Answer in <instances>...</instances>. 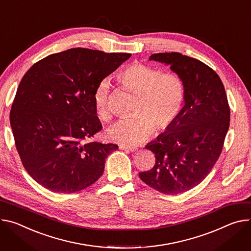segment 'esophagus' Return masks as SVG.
<instances>
[{
  "mask_svg": "<svg viewBox=\"0 0 251 251\" xmlns=\"http://www.w3.org/2000/svg\"><path fill=\"white\" fill-rule=\"evenodd\" d=\"M119 149L124 150V151H126V152H134V151L137 150V149L134 148V147H127V146H123V145H120V146H119Z\"/></svg>",
  "mask_w": 251,
  "mask_h": 251,
  "instance_id": "esophagus-1",
  "label": "esophagus"
}]
</instances>
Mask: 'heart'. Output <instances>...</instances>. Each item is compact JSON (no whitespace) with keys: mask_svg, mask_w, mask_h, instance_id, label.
<instances>
[{"mask_svg":"<svg viewBox=\"0 0 251 251\" xmlns=\"http://www.w3.org/2000/svg\"><path fill=\"white\" fill-rule=\"evenodd\" d=\"M120 87L135 95L129 118L122 119L107 131L110 141L124 146L137 145L152 135L154 128L163 130L177 118L184 101L185 88L182 79L174 73L160 70L141 63H132L116 76ZM110 89L106 81L100 82L93 92L97 116L108 121Z\"/></svg>","mask_w":251,"mask_h":251,"instance_id":"b5f03b06","label":"heart"}]
</instances>
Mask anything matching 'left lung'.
I'll list each match as a JSON object with an SVG mask.
<instances>
[{
  "label": "left lung",
  "instance_id": "1",
  "mask_svg": "<svg viewBox=\"0 0 251 251\" xmlns=\"http://www.w3.org/2000/svg\"><path fill=\"white\" fill-rule=\"evenodd\" d=\"M149 59L169 65L185 88V105L175 121L146 146L155 154V165L139 173L148 186L173 195L201 183L213 168L229 128L230 109L221 79L206 64L177 52Z\"/></svg>",
  "mask_w": 251,
  "mask_h": 251
}]
</instances>
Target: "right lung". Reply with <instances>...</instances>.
I'll return each instance as SVG.
<instances>
[{"label": "right lung", "instance_id": "1", "mask_svg": "<svg viewBox=\"0 0 251 251\" xmlns=\"http://www.w3.org/2000/svg\"><path fill=\"white\" fill-rule=\"evenodd\" d=\"M130 57L73 48L38 61L22 78L10 123L21 161L40 185L74 193L103 174L118 145L86 142L102 130L93 92Z\"/></svg>", "mask_w": 251, "mask_h": 251}]
</instances>
